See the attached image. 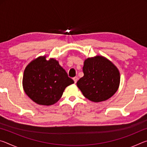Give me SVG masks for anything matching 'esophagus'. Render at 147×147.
Returning <instances> with one entry per match:
<instances>
[{
  "label": "esophagus",
  "instance_id": "esophagus-1",
  "mask_svg": "<svg viewBox=\"0 0 147 147\" xmlns=\"http://www.w3.org/2000/svg\"><path fill=\"white\" fill-rule=\"evenodd\" d=\"M73 80H74V83H76L77 82V80H78V78H77V77H74L73 78Z\"/></svg>",
  "mask_w": 147,
  "mask_h": 147
}]
</instances>
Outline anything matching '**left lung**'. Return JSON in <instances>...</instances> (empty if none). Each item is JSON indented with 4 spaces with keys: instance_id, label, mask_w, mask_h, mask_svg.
I'll list each match as a JSON object with an SVG mask.
<instances>
[{
    "instance_id": "1",
    "label": "left lung",
    "mask_w": 147,
    "mask_h": 147,
    "mask_svg": "<svg viewBox=\"0 0 147 147\" xmlns=\"http://www.w3.org/2000/svg\"><path fill=\"white\" fill-rule=\"evenodd\" d=\"M84 76L77 82V86L89 100H108L117 91L120 74L117 68L108 59L97 56L84 61Z\"/></svg>"
}]
</instances>
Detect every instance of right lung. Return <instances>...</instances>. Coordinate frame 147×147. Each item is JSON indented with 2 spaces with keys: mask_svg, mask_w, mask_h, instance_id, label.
<instances>
[{
  "mask_svg": "<svg viewBox=\"0 0 147 147\" xmlns=\"http://www.w3.org/2000/svg\"><path fill=\"white\" fill-rule=\"evenodd\" d=\"M73 79L54 59L39 57L25 68L23 78L24 92L35 102L49 106L57 102Z\"/></svg>",
  "mask_w": 147,
  "mask_h": 147,
  "instance_id": "right-lung-1",
  "label": "right lung"
}]
</instances>
